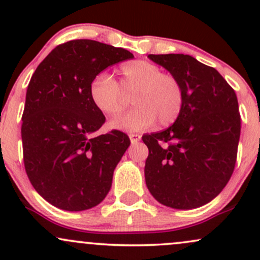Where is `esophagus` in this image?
Segmentation results:
<instances>
[{
    "instance_id": "obj_1",
    "label": "esophagus",
    "mask_w": 260,
    "mask_h": 260,
    "mask_svg": "<svg viewBox=\"0 0 260 260\" xmlns=\"http://www.w3.org/2000/svg\"><path fill=\"white\" fill-rule=\"evenodd\" d=\"M129 139H131V142H132V143H137V142H139V140H140V136H139V134L131 133L129 134Z\"/></svg>"
}]
</instances>
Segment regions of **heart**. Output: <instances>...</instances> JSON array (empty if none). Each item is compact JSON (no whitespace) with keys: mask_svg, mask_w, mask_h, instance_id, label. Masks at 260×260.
I'll use <instances>...</instances> for the list:
<instances>
[{"mask_svg":"<svg viewBox=\"0 0 260 260\" xmlns=\"http://www.w3.org/2000/svg\"><path fill=\"white\" fill-rule=\"evenodd\" d=\"M136 109L111 122V127L126 132H142L159 120L169 126L177 120L183 109V89L180 80L153 62L129 61L120 66L117 79L98 74L89 85L91 104L105 117H117L126 106L122 92H133Z\"/></svg>","mask_w":260,"mask_h":260,"instance_id":"heart-1","label":"heart"}]
</instances>
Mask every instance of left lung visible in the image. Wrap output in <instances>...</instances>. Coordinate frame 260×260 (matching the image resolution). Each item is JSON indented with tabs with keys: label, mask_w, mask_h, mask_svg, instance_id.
Instances as JSON below:
<instances>
[{
	"label": "left lung",
	"mask_w": 260,
	"mask_h": 260,
	"mask_svg": "<svg viewBox=\"0 0 260 260\" xmlns=\"http://www.w3.org/2000/svg\"><path fill=\"white\" fill-rule=\"evenodd\" d=\"M148 57L180 80L184 101L172 126L143 136L149 149L147 187L166 207L199 208L221 192L234 172L241 133L237 96L215 68L192 56Z\"/></svg>",
	"instance_id": "obj_1"
}]
</instances>
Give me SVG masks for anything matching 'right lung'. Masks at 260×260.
I'll list each match as a JSON object with an SVG mask.
<instances>
[{"label": "right lung", "mask_w": 260, "mask_h": 260, "mask_svg": "<svg viewBox=\"0 0 260 260\" xmlns=\"http://www.w3.org/2000/svg\"><path fill=\"white\" fill-rule=\"evenodd\" d=\"M133 57L122 47L71 40L32 74L22 116L23 159L32 187L53 207L86 210L109 193L131 140L116 129L95 136L105 116L91 104L89 85L107 67Z\"/></svg>", "instance_id": "add662e5"}]
</instances>
